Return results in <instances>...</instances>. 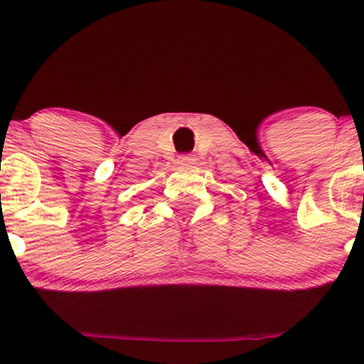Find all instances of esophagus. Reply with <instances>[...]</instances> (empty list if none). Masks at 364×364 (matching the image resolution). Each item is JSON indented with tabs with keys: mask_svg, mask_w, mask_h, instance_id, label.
Masks as SVG:
<instances>
[{
	"mask_svg": "<svg viewBox=\"0 0 364 364\" xmlns=\"http://www.w3.org/2000/svg\"><path fill=\"white\" fill-rule=\"evenodd\" d=\"M196 157L195 155H189V154H184V155H178L176 157V164L180 166H189V164H195Z\"/></svg>",
	"mask_w": 364,
	"mask_h": 364,
	"instance_id": "34e87169",
	"label": "esophagus"
}]
</instances>
